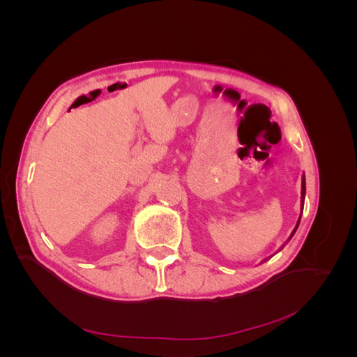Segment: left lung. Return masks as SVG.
<instances>
[{"mask_svg":"<svg viewBox=\"0 0 357 357\" xmlns=\"http://www.w3.org/2000/svg\"><path fill=\"white\" fill-rule=\"evenodd\" d=\"M302 205H304V197H305V177L304 178H302ZM299 220H301V218H299ZM299 220H298V223H296V228L294 229V232H291V235H290V238H291V236H294V234L296 232V229H298V225H299ZM289 238V240H290Z\"/></svg>","mask_w":357,"mask_h":357,"instance_id":"1","label":"left lung"}]
</instances>
